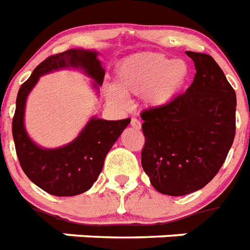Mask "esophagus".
<instances>
[{
    "label": "esophagus",
    "mask_w": 250,
    "mask_h": 250,
    "mask_svg": "<svg viewBox=\"0 0 250 250\" xmlns=\"http://www.w3.org/2000/svg\"><path fill=\"white\" fill-rule=\"evenodd\" d=\"M130 125L131 127H134L135 130H139V129H141V121H139L138 119H131Z\"/></svg>",
    "instance_id": "34e87169"
}]
</instances>
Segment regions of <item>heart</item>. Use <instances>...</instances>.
<instances>
[{"label": "heart", "instance_id": "1", "mask_svg": "<svg viewBox=\"0 0 250 250\" xmlns=\"http://www.w3.org/2000/svg\"><path fill=\"white\" fill-rule=\"evenodd\" d=\"M188 75L185 62L161 54H138L117 67L116 85L105 87V94L111 103L121 108L127 105L125 95H145L149 105L163 107L183 90Z\"/></svg>", "mask_w": 250, "mask_h": 250}]
</instances>
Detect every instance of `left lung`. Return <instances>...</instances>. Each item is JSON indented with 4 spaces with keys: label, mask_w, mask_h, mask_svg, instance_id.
Returning a JSON list of instances; mask_svg holds the SVG:
<instances>
[{
    "label": "left lung",
    "mask_w": 250,
    "mask_h": 250,
    "mask_svg": "<svg viewBox=\"0 0 250 250\" xmlns=\"http://www.w3.org/2000/svg\"><path fill=\"white\" fill-rule=\"evenodd\" d=\"M193 83L163 107L142 111V167L161 193L183 196L203 188L225 163L236 130V94L208 54L186 51Z\"/></svg>",
    "instance_id": "left-lung-1"
}]
</instances>
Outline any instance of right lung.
<instances>
[{"instance_id":"1","label":"right lung","mask_w":250,"mask_h":250,"mask_svg":"<svg viewBox=\"0 0 250 250\" xmlns=\"http://www.w3.org/2000/svg\"><path fill=\"white\" fill-rule=\"evenodd\" d=\"M83 67L87 75L102 85L104 69L91 50H67L46 58L18 91L13 117V138L21 169L36 186L54 196H75L90 188L103 169L108 153L130 119L107 121L91 119L75 141L65 147L43 149L29 139L23 125L24 105L28 93L40 76L63 67Z\"/></svg>"}]
</instances>
